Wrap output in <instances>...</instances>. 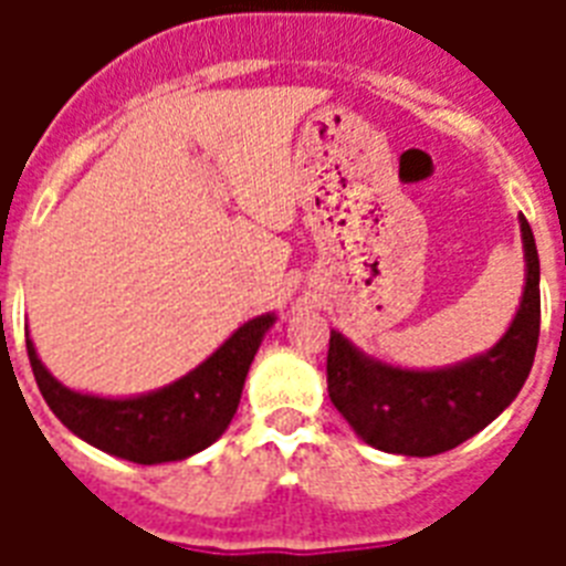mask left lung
I'll list each match as a JSON object with an SVG mask.
<instances>
[{
	"instance_id": "8db88e82",
	"label": "left lung",
	"mask_w": 566,
	"mask_h": 566,
	"mask_svg": "<svg viewBox=\"0 0 566 566\" xmlns=\"http://www.w3.org/2000/svg\"><path fill=\"white\" fill-rule=\"evenodd\" d=\"M526 287L500 344L443 370H402L367 358L340 332L328 337V396L355 434L394 455L429 458L455 449L493 422L526 385L541 335V261L520 217Z\"/></svg>"
}]
</instances>
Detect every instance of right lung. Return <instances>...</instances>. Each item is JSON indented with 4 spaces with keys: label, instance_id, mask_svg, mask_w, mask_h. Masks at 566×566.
I'll use <instances>...</instances> for the list:
<instances>
[{
    "label": "right lung",
    "instance_id": "1",
    "mask_svg": "<svg viewBox=\"0 0 566 566\" xmlns=\"http://www.w3.org/2000/svg\"><path fill=\"white\" fill-rule=\"evenodd\" d=\"M273 323L275 314L249 319L188 376L128 399L70 390L40 364L31 340L25 349L40 394L73 434L135 464H164L202 452L229 429L252 358Z\"/></svg>",
    "mask_w": 566,
    "mask_h": 566
}]
</instances>
